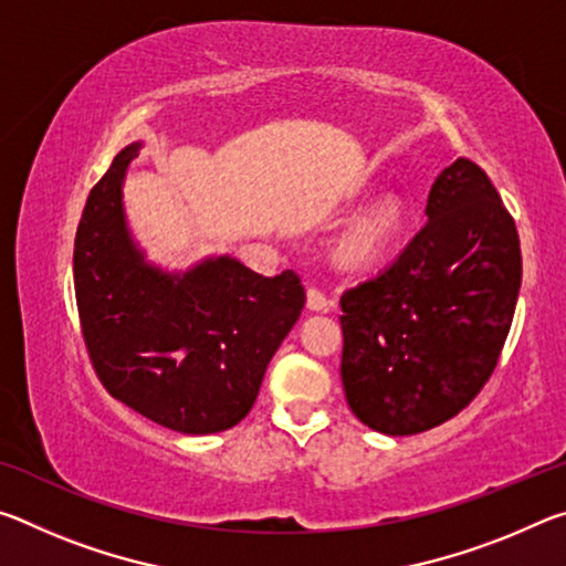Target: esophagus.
<instances>
[{
	"mask_svg": "<svg viewBox=\"0 0 566 566\" xmlns=\"http://www.w3.org/2000/svg\"><path fill=\"white\" fill-rule=\"evenodd\" d=\"M306 306H310L312 312H329L332 302L322 294V290H317V286H310V292H306Z\"/></svg>",
	"mask_w": 566,
	"mask_h": 566,
	"instance_id": "esophagus-1",
	"label": "esophagus"
}]
</instances>
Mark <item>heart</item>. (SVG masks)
<instances>
[{"label": "heart", "mask_w": 566, "mask_h": 566, "mask_svg": "<svg viewBox=\"0 0 566 566\" xmlns=\"http://www.w3.org/2000/svg\"><path fill=\"white\" fill-rule=\"evenodd\" d=\"M401 229L405 207L397 197H385L352 219L334 244V254L349 270H371L395 249Z\"/></svg>", "instance_id": "1"}]
</instances>
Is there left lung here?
Segmentation results:
<instances>
[{"label":"left lung","instance_id":"8db88e82","mask_svg":"<svg viewBox=\"0 0 566 566\" xmlns=\"http://www.w3.org/2000/svg\"><path fill=\"white\" fill-rule=\"evenodd\" d=\"M424 214L399 260L339 300L347 405L389 437L427 432L476 397L522 286L514 219L474 161L434 179Z\"/></svg>","mask_w":566,"mask_h":566}]
</instances>
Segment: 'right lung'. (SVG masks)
<instances>
[{
  "label": "right lung",
  "mask_w": 566,
  "mask_h": 566,
  "mask_svg": "<svg viewBox=\"0 0 566 566\" xmlns=\"http://www.w3.org/2000/svg\"><path fill=\"white\" fill-rule=\"evenodd\" d=\"M142 142L90 191L74 239V292L94 371L114 399L181 434H214L252 409L304 310L292 270L262 276L229 254L187 272L147 260L122 202Z\"/></svg>",
  "instance_id": "obj_1"
}]
</instances>
